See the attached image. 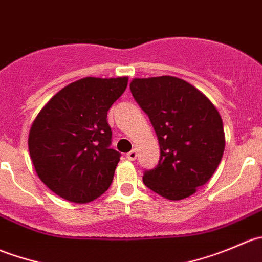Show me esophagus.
<instances>
[{"mask_svg": "<svg viewBox=\"0 0 262 262\" xmlns=\"http://www.w3.org/2000/svg\"><path fill=\"white\" fill-rule=\"evenodd\" d=\"M126 158H128L129 161H134L137 158V150H130L129 153H126Z\"/></svg>", "mask_w": 262, "mask_h": 262, "instance_id": "esophagus-1", "label": "esophagus"}]
</instances>
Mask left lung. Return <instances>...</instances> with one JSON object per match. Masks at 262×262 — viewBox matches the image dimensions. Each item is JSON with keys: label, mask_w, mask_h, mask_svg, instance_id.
<instances>
[{"label": "left lung", "mask_w": 262, "mask_h": 262, "mask_svg": "<svg viewBox=\"0 0 262 262\" xmlns=\"http://www.w3.org/2000/svg\"><path fill=\"white\" fill-rule=\"evenodd\" d=\"M130 91L149 118L161 157L144 185L168 200L189 198L207 184L226 146L223 121L209 99L173 76L134 78Z\"/></svg>", "instance_id": "1"}]
</instances>
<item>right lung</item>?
<instances>
[{"instance_id": "1", "label": "right lung", "mask_w": 262, "mask_h": 262, "mask_svg": "<svg viewBox=\"0 0 262 262\" xmlns=\"http://www.w3.org/2000/svg\"><path fill=\"white\" fill-rule=\"evenodd\" d=\"M128 77H86L63 87L36 115L29 152L36 175L58 196L84 204L112 185L120 153L110 148L107 110Z\"/></svg>"}]
</instances>
